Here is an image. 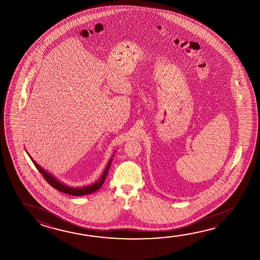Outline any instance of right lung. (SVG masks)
Segmentation results:
<instances>
[{
	"label": "right lung",
	"mask_w": 260,
	"mask_h": 260,
	"mask_svg": "<svg viewBox=\"0 0 260 260\" xmlns=\"http://www.w3.org/2000/svg\"><path fill=\"white\" fill-rule=\"evenodd\" d=\"M113 156H114V154L112 155V157H111L110 160H109V162L107 164V166H106L105 170H104V172L102 173L101 177L96 182H94L93 184H90V185H87V186L76 187V188H75V187H70L69 186V185H66L64 182H61L60 181H58L53 174L48 173L45 169L42 168L41 166H40L39 164H37V162H36V160H34L32 157L29 155L30 159H32V164H35V166L37 167V170L40 172V173L43 175V177L46 179V182H48L51 186L54 187L56 190L62 191V192H64V193H68V194H70V196H85V194L92 193V192H94V191H98V190L102 186V184L104 183V181H105L106 177H107V174L109 173V170H110V165H111V162H112Z\"/></svg>",
	"instance_id": "obj_1"
}]
</instances>
